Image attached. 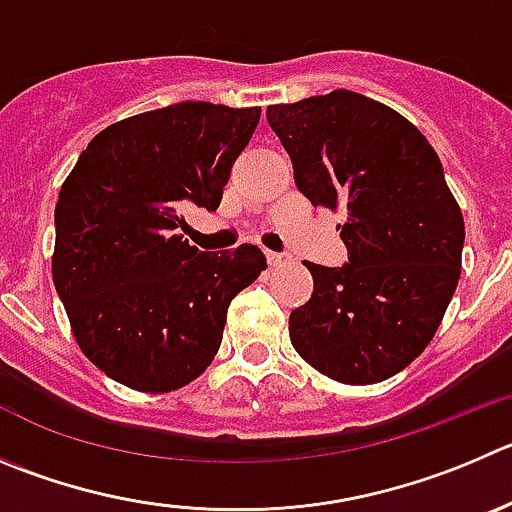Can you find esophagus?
Masks as SVG:
<instances>
[{"label": "esophagus", "mask_w": 512, "mask_h": 512, "mask_svg": "<svg viewBox=\"0 0 512 512\" xmlns=\"http://www.w3.org/2000/svg\"><path fill=\"white\" fill-rule=\"evenodd\" d=\"M266 259H269V266H271V269H279V266L291 264V256H289V253H276V251H269V253H266Z\"/></svg>", "instance_id": "1"}]
</instances>
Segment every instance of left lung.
Returning <instances> with one entry per match:
<instances>
[{"instance_id": "left-lung-1", "label": "left lung", "mask_w": 512, "mask_h": 512, "mask_svg": "<svg viewBox=\"0 0 512 512\" xmlns=\"http://www.w3.org/2000/svg\"><path fill=\"white\" fill-rule=\"evenodd\" d=\"M266 118L296 188L347 213L349 264H306L314 294L291 311V344L337 382L394 377L432 342L460 279L465 221L440 158L410 120L352 90L269 105Z\"/></svg>"}]
</instances>
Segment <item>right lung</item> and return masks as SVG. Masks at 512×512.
I'll use <instances>...</instances> for the list:
<instances>
[{
	"mask_svg": "<svg viewBox=\"0 0 512 512\" xmlns=\"http://www.w3.org/2000/svg\"><path fill=\"white\" fill-rule=\"evenodd\" d=\"M261 107L178 102L90 140L55 208L52 279L82 354L130 389L186 387L216 357L228 304L266 256L203 253L180 236L188 206L216 211Z\"/></svg>",
	"mask_w": 512,
	"mask_h": 512,
	"instance_id": "right-lung-1",
	"label": "right lung"
}]
</instances>
